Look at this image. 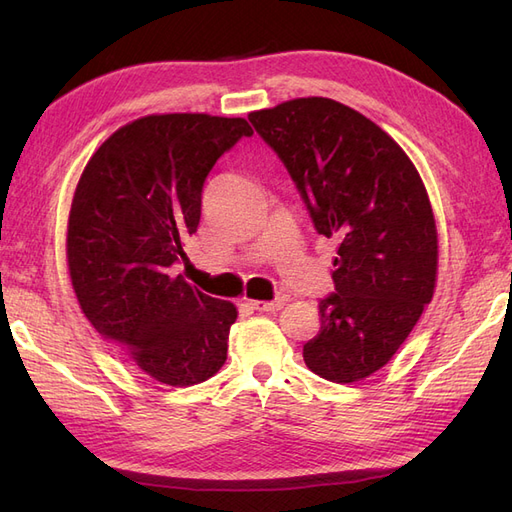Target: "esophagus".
Returning a JSON list of instances; mask_svg holds the SVG:
<instances>
[{
    "label": "esophagus",
    "mask_w": 512,
    "mask_h": 512,
    "mask_svg": "<svg viewBox=\"0 0 512 512\" xmlns=\"http://www.w3.org/2000/svg\"><path fill=\"white\" fill-rule=\"evenodd\" d=\"M252 309L256 312H277V309L284 307V299H275V301H250Z\"/></svg>",
    "instance_id": "1"
}]
</instances>
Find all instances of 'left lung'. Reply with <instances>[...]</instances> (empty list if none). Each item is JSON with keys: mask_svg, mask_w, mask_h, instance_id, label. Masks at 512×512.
Segmentation results:
<instances>
[{"mask_svg": "<svg viewBox=\"0 0 512 512\" xmlns=\"http://www.w3.org/2000/svg\"><path fill=\"white\" fill-rule=\"evenodd\" d=\"M247 119L286 164L316 230L339 241L335 294L318 303L305 365L331 382L365 380L393 359L436 290L425 183L389 134L331 98H294Z\"/></svg>", "mask_w": 512, "mask_h": 512, "instance_id": "obj_1", "label": "left lung"}]
</instances>
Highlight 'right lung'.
<instances>
[{
	"mask_svg": "<svg viewBox=\"0 0 512 512\" xmlns=\"http://www.w3.org/2000/svg\"><path fill=\"white\" fill-rule=\"evenodd\" d=\"M254 130L243 117L145 115L115 130L76 183L66 262L81 312L106 342L166 386L226 363L237 307L170 273L200 222L213 164Z\"/></svg>",
	"mask_w": 512,
	"mask_h": 512,
	"instance_id": "obj_1",
	"label": "right lung"
}]
</instances>
